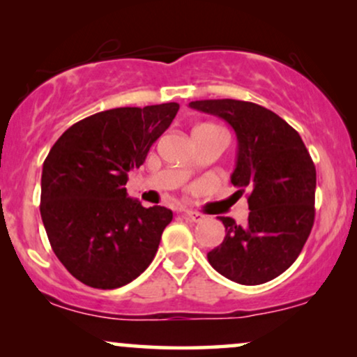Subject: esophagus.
<instances>
[{"label":"esophagus","instance_id":"esophagus-1","mask_svg":"<svg viewBox=\"0 0 357 357\" xmlns=\"http://www.w3.org/2000/svg\"><path fill=\"white\" fill-rule=\"evenodd\" d=\"M183 218L192 220V222H201V220L204 219V215L199 214V212H194V211H184Z\"/></svg>","mask_w":357,"mask_h":357}]
</instances>
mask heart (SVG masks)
<instances>
[{
    "instance_id": "1",
    "label": "heart",
    "mask_w": 357,
    "mask_h": 357,
    "mask_svg": "<svg viewBox=\"0 0 357 357\" xmlns=\"http://www.w3.org/2000/svg\"><path fill=\"white\" fill-rule=\"evenodd\" d=\"M212 130H219V128H218V126H214V125H199V126H196V128H194V133L212 132ZM186 171H188V173H189V171H192V166H188Z\"/></svg>"
}]
</instances>
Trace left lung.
Instances as JSON below:
<instances>
[{"label":"left lung","mask_w":357,"mask_h":357,"mask_svg":"<svg viewBox=\"0 0 357 357\" xmlns=\"http://www.w3.org/2000/svg\"><path fill=\"white\" fill-rule=\"evenodd\" d=\"M219 116L237 137L231 183L249 189V224L219 218L220 245L207 254L212 268L241 285H260L282 275L298 259L314 222L317 169L303 139L285 120L252 102L220 98L189 103Z\"/></svg>","instance_id":"obj_1"}]
</instances>
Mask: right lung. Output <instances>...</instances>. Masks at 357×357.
<instances>
[{
    "label": "right lung",
    "mask_w": 357,
    "mask_h": 357,
    "mask_svg": "<svg viewBox=\"0 0 357 357\" xmlns=\"http://www.w3.org/2000/svg\"><path fill=\"white\" fill-rule=\"evenodd\" d=\"M176 102L98 112L67 128L43 165L40 218L72 277L114 290L142 275L173 219L126 194L128 173L178 114Z\"/></svg>",
    "instance_id": "right-lung-1"
}]
</instances>
